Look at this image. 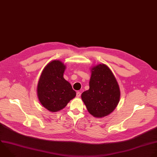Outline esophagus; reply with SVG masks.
Segmentation results:
<instances>
[{
	"label": "esophagus",
	"mask_w": 157,
	"mask_h": 157,
	"mask_svg": "<svg viewBox=\"0 0 157 157\" xmlns=\"http://www.w3.org/2000/svg\"><path fill=\"white\" fill-rule=\"evenodd\" d=\"M81 93L80 92L78 91V92H76V97H79L81 96Z\"/></svg>",
	"instance_id": "34e87169"
}]
</instances>
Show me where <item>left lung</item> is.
Returning <instances> with one entry per match:
<instances>
[{
	"mask_svg": "<svg viewBox=\"0 0 157 157\" xmlns=\"http://www.w3.org/2000/svg\"><path fill=\"white\" fill-rule=\"evenodd\" d=\"M81 98L89 113L95 118L106 117L115 109L120 98V87L106 65L99 64L91 68L89 89L82 92Z\"/></svg>",
	"mask_w": 157,
	"mask_h": 157,
	"instance_id": "1",
	"label": "left lung"
}]
</instances>
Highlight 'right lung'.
<instances>
[{
	"mask_svg": "<svg viewBox=\"0 0 157 157\" xmlns=\"http://www.w3.org/2000/svg\"><path fill=\"white\" fill-rule=\"evenodd\" d=\"M65 65L60 60L48 63L40 76L37 88V97L47 110L57 112L65 108L76 96L71 85L63 78Z\"/></svg>",
	"mask_w": 157,
	"mask_h": 157,
	"instance_id": "1",
	"label": "right lung"
}]
</instances>
